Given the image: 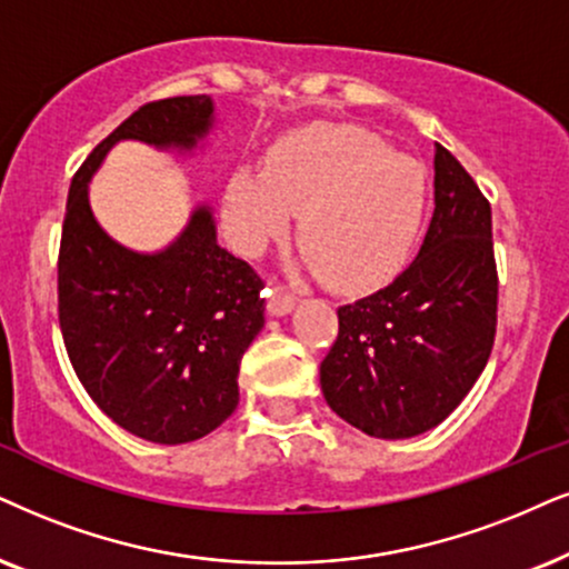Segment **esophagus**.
Wrapping results in <instances>:
<instances>
[{"label": "esophagus", "mask_w": 569, "mask_h": 569, "mask_svg": "<svg viewBox=\"0 0 569 569\" xmlns=\"http://www.w3.org/2000/svg\"><path fill=\"white\" fill-rule=\"evenodd\" d=\"M293 305H297V299L289 297V293H283L278 289L268 291V312L276 315V318H280V315H289Z\"/></svg>", "instance_id": "obj_1"}]
</instances>
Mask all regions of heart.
<instances>
[{
    "label": "heart",
    "instance_id": "1",
    "mask_svg": "<svg viewBox=\"0 0 569 569\" xmlns=\"http://www.w3.org/2000/svg\"><path fill=\"white\" fill-rule=\"evenodd\" d=\"M426 210V172L365 128H309L280 141L268 170L241 164L226 189V231L247 254L283 239L299 212L305 262L333 289H365L397 268Z\"/></svg>",
    "mask_w": 569,
    "mask_h": 569
}]
</instances>
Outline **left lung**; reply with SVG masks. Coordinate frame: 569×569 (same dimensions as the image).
Listing matches in <instances>:
<instances>
[{
    "mask_svg": "<svg viewBox=\"0 0 569 569\" xmlns=\"http://www.w3.org/2000/svg\"><path fill=\"white\" fill-rule=\"evenodd\" d=\"M436 210L412 264L355 305L320 365L328 407L362 433L412 438L443 422L493 349L491 204L455 154L436 143Z\"/></svg>",
    "mask_w": 569,
    "mask_h": 569,
    "instance_id": "8db88e82",
    "label": "left lung"
}]
</instances>
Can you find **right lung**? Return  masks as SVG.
<instances>
[{"label":"right lung","mask_w":569,"mask_h":569,"mask_svg":"<svg viewBox=\"0 0 569 569\" xmlns=\"http://www.w3.org/2000/svg\"><path fill=\"white\" fill-rule=\"evenodd\" d=\"M214 128L207 93L149 102L73 176L62 222L57 297L70 362L86 393L128 433L189 443L239 405V365L264 326L262 278L218 243L199 204L170 247L133 251L99 226L89 183L118 141L193 152Z\"/></svg>","instance_id":"right-lung-1"}]
</instances>
